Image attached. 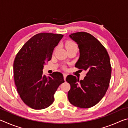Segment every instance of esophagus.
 Returning a JSON list of instances; mask_svg holds the SVG:
<instances>
[{
  "instance_id": "obj_1",
  "label": "esophagus",
  "mask_w": 128,
  "mask_h": 128,
  "mask_svg": "<svg viewBox=\"0 0 128 128\" xmlns=\"http://www.w3.org/2000/svg\"><path fill=\"white\" fill-rule=\"evenodd\" d=\"M63 76H64V79L65 81H66V77L67 76V74H66V73H63Z\"/></svg>"
}]
</instances>
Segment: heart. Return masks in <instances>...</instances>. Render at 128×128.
<instances>
[{
    "label": "heart",
    "instance_id": "obj_1",
    "mask_svg": "<svg viewBox=\"0 0 128 128\" xmlns=\"http://www.w3.org/2000/svg\"><path fill=\"white\" fill-rule=\"evenodd\" d=\"M77 47L76 44L73 42H67V43L66 44V49L69 48H72V47Z\"/></svg>",
    "mask_w": 128,
    "mask_h": 128
}]
</instances>
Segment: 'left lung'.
Returning a JSON list of instances; mask_svg holds the SVG:
<instances>
[{
    "label": "left lung",
    "mask_w": 128,
    "mask_h": 128,
    "mask_svg": "<svg viewBox=\"0 0 128 128\" xmlns=\"http://www.w3.org/2000/svg\"><path fill=\"white\" fill-rule=\"evenodd\" d=\"M76 42L80 57L75 67L85 70L86 76L82 80L68 75L66 81L70 84L68 100L76 107L88 108L99 102L108 88L111 76L110 56L101 43L86 32H77L69 35Z\"/></svg>",
    "instance_id": "left-lung-1"
}]
</instances>
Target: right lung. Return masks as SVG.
Wrapping results in <instances>:
<instances>
[{"instance_id": "1", "label": "right lung", "mask_w": 128, "mask_h": 128, "mask_svg": "<svg viewBox=\"0 0 128 128\" xmlns=\"http://www.w3.org/2000/svg\"><path fill=\"white\" fill-rule=\"evenodd\" d=\"M63 36L62 34L42 33L26 42L15 58L14 83L20 98L34 110H42L53 103L54 94L64 82L63 75L54 72L46 77L43 69L51 59L54 49Z\"/></svg>"}]
</instances>
